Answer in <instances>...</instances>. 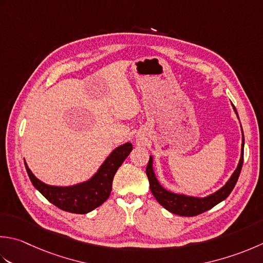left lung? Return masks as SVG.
Masks as SVG:
<instances>
[{
  "label": "left lung",
  "instance_id": "8db88e82",
  "mask_svg": "<svg viewBox=\"0 0 263 263\" xmlns=\"http://www.w3.org/2000/svg\"><path fill=\"white\" fill-rule=\"evenodd\" d=\"M233 105V104H231ZM234 110L236 115L238 117L237 110H236L235 106ZM241 153H240V159L237 165V168L235 170V172L231 174L230 179L226 182L222 188H220L218 192L209 195L206 197H194V196H187V195L182 194H174L168 192L165 188L161 186V183L158 182L156 179L155 172L153 168V157H149V162L147 164L146 173L149 180V187H151L152 193L154 197L156 198L157 202L162 205L163 208H165L171 213L182 215V217H195L203 212L211 210L215 205L222 202L227 198L230 193L233 192L236 182H237L239 173L241 171V166H243V159H244V133L243 128H241Z\"/></svg>",
  "mask_w": 263,
  "mask_h": 263
}]
</instances>
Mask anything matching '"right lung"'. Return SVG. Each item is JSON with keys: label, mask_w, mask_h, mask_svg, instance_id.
Wrapping results in <instances>:
<instances>
[{"label": "right lung", "mask_w": 263, "mask_h": 263, "mask_svg": "<svg viewBox=\"0 0 263 263\" xmlns=\"http://www.w3.org/2000/svg\"><path fill=\"white\" fill-rule=\"evenodd\" d=\"M132 143L126 142L111 152L91 179L69 187L50 186L41 181L25 162L26 171L33 186L57 208L66 212L85 214L100 206L109 197L112 179L116 171L132 151Z\"/></svg>", "instance_id": "right-lung-1"}]
</instances>
